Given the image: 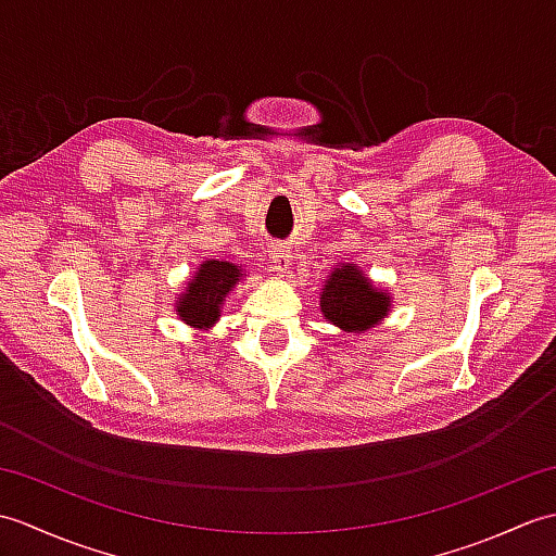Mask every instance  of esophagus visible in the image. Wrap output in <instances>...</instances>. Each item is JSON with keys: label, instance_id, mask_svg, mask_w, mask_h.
<instances>
[{"label": "esophagus", "instance_id": "obj_1", "mask_svg": "<svg viewBox=\"0 0 556 556\" xmlns=\"http://www.w3.org/2000/svg\"><path fill=\"white\" fill-rule=\"evenodd\" d=\"M269 257L271 263H275V271L277 275H285V271L291 267L293 263V251L289 245H281V243H275L269 245Z\"/></svg>", "mask_w": 556, "mask_h": 556}]
</instances>
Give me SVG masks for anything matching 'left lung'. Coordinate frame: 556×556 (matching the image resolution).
Returning a JSON list of instances; mask_svg holds the SVG:
<instances>
[{"label":"left lung","mask_w":556,"mask_h":556,"mask_svg":"<svg viewBox=\"0 0 556 556\" xmlns=\"http://www.w3.org/2000/svg\"><path fill=\"white\" fill-rule=\"evenodd\" d=\"M392 299L384 289H377L363 275V269L351 263H341L323 285L320 311L327 323L344 329V332H368L380 325L389 313Z\"/></svg>","instance_id":"left-lung-1"}]
</instances>
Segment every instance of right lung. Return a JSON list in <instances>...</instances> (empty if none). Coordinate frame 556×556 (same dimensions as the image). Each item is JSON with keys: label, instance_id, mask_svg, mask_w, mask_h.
Here are the masks:
<instances>
[{"label": "right lung", "instance_id": "1", "mask_svg": "<svg viewBox=\"0 0 556 556\" xmlns=\"http://www.w3.org/2000/svg\"><path fill=\"white\" fill-rule=\"evenodd\" d=\"M241 277L243 271L239 265L227 260H205L176 301V315L195 329H210L219 320L222 303Z\"/></svg>", "mask_w": 556, "mask_h": 556}]
</instances>
